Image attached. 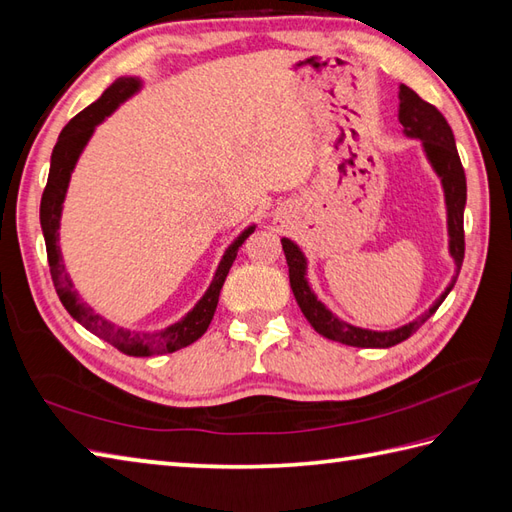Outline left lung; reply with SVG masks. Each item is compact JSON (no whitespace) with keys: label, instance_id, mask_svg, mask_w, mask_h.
Masks as SVG:
<instances>
[{"label":"left lung","instance_id":"obj_1","mask_svg":"<svg viewBox=\"0 0 512 512\" xmlns=\"http://www.w3.org/2000/svg\"><path fill=\"white\" fill-rule=\"evenodd\" d=\"M399 124L403 126V135L408 139H419L423 144L425 159L430 161L432 170L441 178L443 194H445V209H447V235H449V255L454 259V277H451L445 292L430 305V310L423 312L419 318H414L412 323L401 325L390 331H373L362 329L351 323H344L334 312H329L323 301H318L316 292L312 290L310 281H307V257L288 237H283V253L285 261L290 268V288L294 292V299L299 303L303 316L310 320V325L318 331L320 336L329 340H336L349 347L360 349H388L395 344L410 338L427 318H430L445 296L456 285L458 272L465 259V205H467V178L465 170L456 150V139L451 133V126L443 117V113L432 106L430 102L421 100L417 93L410 87H399Z\"/></svg>","mask_w":512,"mask_h":512}]
</instances>
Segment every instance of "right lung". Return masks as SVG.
<instances>
[{
    "mask_svg": "<svg viewBox=\"0 0 512 512\" xmlns=\"http://www.w3.org/2000/svg\"><path fill=\"white\" fill-rule=\"evenodd\" d=\"M141 85H144V82H141V78L137 76L117 78L98 100L89 104L85 111H80L74 120H69V124L61 130V135H58V141L52 150L50 176H47V185L41 198V229L45 237L47 261H50L54 288H56L58 299H61L63 307L69 312V316L78 320V323L85 329H89L91 334L100 336L102 340L113 344L117 351L133 355V358H150V355L174 353L178 349L189 347V344L196 342L202 334H205L213 314H216L224 279L229 275L240 246L244 244L246 237L255 231V224L246 227L229 244L227 251H224L220 264L216 268V275H213L207 292L200 296V301L181 320H176L174 325H168L165 329L130 331L126 327H117L115 323H111V320L95 314L93 307L80 299L78 290H74V281H71V277L67 275L61 246H58V229H61L63 202L67 196L69 178L76 168L82 150H85L91 135L95 133V126L102 124L106 117L117 109V106L124 104L128 98H133V95L141 89Z\"/></svg>",
    "mask_w": 512,
    "mask_h": 512,
    "instance_id": "obj_1",
    "label": "right lung"
}]
</instances>
